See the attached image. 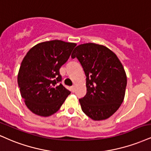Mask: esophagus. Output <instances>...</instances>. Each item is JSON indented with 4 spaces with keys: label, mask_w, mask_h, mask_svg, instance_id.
I'll return each mask as SVG.
<instances>
[{
    "label": "esophagus",
    "mask_w": 151,
    "mask_h": 151,
    "mask_svg": "<svg viewBox=\"0 0 151 151\" xmlns=\"http://www.w3.org/2000/svg\"><path fill=\"white\" fill-rule=\"evenodd\" d=\"M71 91H72V92H74V91H75V86H72V87H71Z\"/></svg>",
    "instance_id": "esophagus-1"
}]
</instances>
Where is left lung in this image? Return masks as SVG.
Instances as JSON below:
<instances>
[{
	"mask_svg": "<svg viewBox=\"0 0 151 151\" xmlns=\"http://www.w3.org/2000/svg\"><path fill=\"white\" fill-rule=\"evenodd\" d=\"M77 58L86 77V94L79 99L81 110L93 120L108 119L124 100L127 75L117 55L102 45L93 43L77 46Z\"/></svg>",
	"mask_w": 151,
	"mask_h": 151,
	"instance_id": "8db88e82",
	"label": "left lung"
}]
</instances>
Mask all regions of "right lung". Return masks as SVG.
Listing matches in <instances>:
<instances>
[{"instance_id": "obj_1", "label": "right lung", "mask_w": 151, "mask_h": 151, "mask_svg": "<svg viewBox=\"0 0 151 151\" xmlns=\"http://www.w3.org/2000/svg\"><path fill=\"white\" fill-rule=\"evenodd\" d=\"M76 43L60 40L40 43L24 58L17 76L22 98L32 112L48 117L55 113L71 92L61 83L60 69Z\"/></svg>"}]
</instances>
